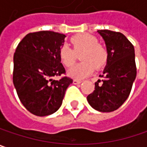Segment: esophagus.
<instances>
[{"label": "esophagus", "instance_id": "1", "mask_svg": "<svg viewBox=\"0 0 147 147\" xmlns=\"http://www.w3.org/2000/svg\"><path fill=\"white\" fill-rule=\"evenodd\" d=\"M81 82H82V81H81V80H76V79L73 80L74 84H80Z\"/></svg>", "mask_w": 147, "mask_h": 147}]
</instances>
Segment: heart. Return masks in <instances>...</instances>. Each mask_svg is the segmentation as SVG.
Here are the masks:
<instances>
[{"mask_svg":"<svg viewBox=\"0 0 147 147\" xmlns=\"http://www.w3.org/2000/svg\"><path fill=\"white\" fill-rule=\"evenodd\" d=\"M72 48L64 45L59 50V57L61 63L66 67L73 65L76 54L80 55L82 62L74 65L68 71V75L76 79H83L94 71L99 70L107 64L108 60L107 48L98 42L96 36L89 33H81L71 38Z\"/></svg>","mask_w":147,"mask_h":147,"instance_id":"heart-1","label":"heart"}]
</instances>
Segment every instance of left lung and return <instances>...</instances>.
<instances>
[{"mask_svg": "<svg viewBox=\"0 0 147 147\" xmlns=\"http://www.w3.org/2000/svg\"><path fill=\"white\" fill-rule=\"evenodd\" d=\"M108 50L107 64L101 80L95 83V90L87 96L91 107L101 112L114 111L128 98L136 76L133 45L117 31L99 30Z\"/></svg>", "mask_w": 147, "mask_h": 147, "instance_id": "left-lung-1", "label": "left lung"}]
</instances>
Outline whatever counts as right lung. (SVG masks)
Here are the masks:
<instances>
[{"instance_id":"right-lung-1","label":"right lung","mask_w":147,"mask_h":147,"mask_svg":"<svg viewBox=\"0 0 147 147\" xmlns=\"http://www.w3.org/2000/svg\"><path fill=\"white\" fill-rule=\"evenodd\" d=\"M65 36L55 31L30 32L20 41L14 53L13 83L26 109L38 117L51 115L60 108L72 79L53 76L65 74L59 50Z\"/></svg>"}]
</instances>
